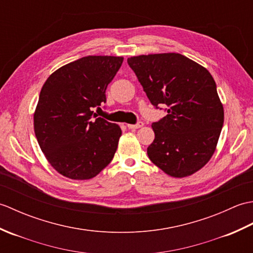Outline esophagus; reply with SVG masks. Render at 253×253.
I'll return each instance as SVG.
<instances>
[{
	"label": "esophagus",
	"instance_id": "esophagus-1",
	"mask_svg": "<svg viewBox=\"0 0 253 253\" xmlns=\"http://www.w3.org/2000/svg\"><path fill=\"white\" fill-rule=\"evenodd\" d=\"M142 126H143V123L142 122L137 123L136 125H132V124H128V125H127V127L129 128V129H138V128H140Z\"/></svg>",
	"mask_w": 253,
	"mask_h": 253
}]
</instances>
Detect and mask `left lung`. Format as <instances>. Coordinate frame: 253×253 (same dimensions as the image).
<instances>
[{
  "label": "left lung",
  "mask_w": 253,
  "mask_h": 253,
  "mask_svg": "<svg viewBox=\"0 0 253 253\" xmlns=\"http://www.w3.org/2000/svg\"><path fill=\"white\" fill-rule=\"evenodd\" d=\"M128 65L157 107L168 115L152 124L155 138L148 147L151 162L175 178L201 169L215 152L224 109L212 75L178 53L132 56Z\"/></svg>",
  "instance_id": "obj_1"
}]
</instances>
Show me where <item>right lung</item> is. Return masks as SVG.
I'll list each match as a JSON object with an SVG mask.
<instances>
[{
    "label": "right lung",
    "instance_id": "obj_1",
    "mask_svg": "<svg viewBox=\"0 0 253 253\" xmlns=\"http://www.w3.org/2000/svg\"><path fill=\"white\" fill-rule=\"evenodd\" d=\"M123 61L82 57L52 73L41 89L34 113L37 140L47 162L67 178H93L114 158L121 127L96 118L92 110L106 102V87Z\"/></svg>",
    "mask_w": 253,
    "mask_h": 253
}]
</instances>
